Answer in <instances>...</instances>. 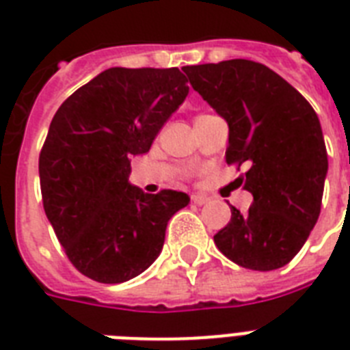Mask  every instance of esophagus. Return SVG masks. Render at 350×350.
Here are the masks:
<instances>
[{"label":"esophagus","mask_w":350,"mask_h":350,"mask_svg":"<svg viewBox=\"0 0 350 350\" xmlns=\"http://www.w3.org/2000/svg\"><path fill=\"white\" fill-rule=\"evenodd\" d=\"M192 203H196V205H205L208 202L207 196H203V194H192L191 196Z\"/></svg>","instance_id":"1"}]
</instances>
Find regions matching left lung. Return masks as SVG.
Segmentation results:
<instances>
[{
    "label": "left lung",
    "mask_w": 350,
    "mask_h": 350,
    "mask_svg": "<svg viewBox=\"0 0 350 350\" xmlns=\"http://www.w3.org/2000/svg\"><path fill=\"white\" fill-rule=\"evenodd\" d=\"M192 89L229 125L227 163H247L252 205L230 207L214 243L252 271L287 265L320 216L327 148L310 103L265 65L249 59L183 67Z\"/></svg>",
    "instance_id": "obj_1"
}]
</instances>
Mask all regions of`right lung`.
Returning <instances> with one entry per match:
<instances>
[{
    "label": "right lung",
    "mask_w": 350,
    "mask_h": 350,
    "mask_svg": "<svg viewBox=\"0 0 350 350\" xmlns=\"http://www.w3.org/2000/svg\"><path fill=\"white\" fill-rule=\"evenodd\" d=\"M189 94L180 68L112 67L68 96L40 154L43 207L68 260L100 283L129 282L163 249L185 192L131 185V159L150 145Z\"/></svg>",
    "instance_id": "right-lung-1"
}]
</instances>
